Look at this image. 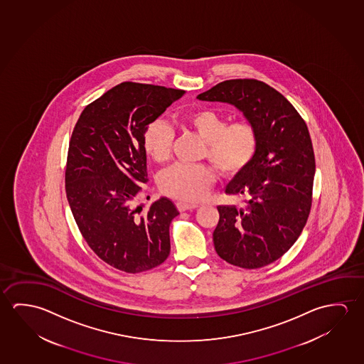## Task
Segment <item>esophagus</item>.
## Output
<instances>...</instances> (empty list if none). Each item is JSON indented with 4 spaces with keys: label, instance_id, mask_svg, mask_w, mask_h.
I'll list each match as a JSON object with an SVG mask.
<instances>
[{
    "label": "esophagus",
    "instance_id": "1",
    "mask_svg": "<svg viewBox=\"0 0 364 364\" xmlns=\"http://www.w3.org/2000/svg\"><path fill=\"white\" fill-rule=\"evenodd\" d=\"M198 208L196 203H186V202H177V208L179 211H187V210H193Z\"/></svg>",
    "mask_w": 364,
    "mask_h": 364
}]
</instances>
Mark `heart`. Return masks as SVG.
Wrapping results in <instances>:
<instances>
[{"label":"heart","instance_id":"obj_1","mask_svg":"<svg viewBox=\"0 0 364 364\" xmlns=\"http://www.w3.org/2000/svg\"><path fill=\"white\" fill-rule=\"evenodd\" d=\"M179 122L205 141L202 156H206L223 176L242 172L255 156L258 133L252 122L228 125L224 116L208 109L186 114ZM172 139L173 132L167 122H151L144 134L146 154L154 162H166L171 156ZM214 178V172L208 166L174 164L161 174L159 188L179 201L196 202L205 196Z\"/></svg>","mask_w":364,"mask_h":364}]
</instances>
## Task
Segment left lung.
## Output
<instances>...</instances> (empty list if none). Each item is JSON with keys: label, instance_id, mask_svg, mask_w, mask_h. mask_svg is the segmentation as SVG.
Listing matches in <instances>:
<instances>
[{"label": "left lung", "instance_id": "obj_1", "mask_svg": "<svg viewBox=\"0 0 364 364\" xmlns=\"http://www.w3.org/2000/svg\"><path fill=\"white\" fill-rule=\"evenodd\" d=\"M235 106L258 133L252 162L226 185L245 205H220L215 250L232 266L260 268L281 258L300 237L311 208L315 156L305 122L264 82L230 80L197 96Z\"/></svg>", "mask_w": 364, "mask_h": 364}]
</instances>
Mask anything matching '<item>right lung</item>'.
Returning <instances> with one entry per match:
<instances>
[{
  "label": "right lung",
  "instance_id": "right-lung-1",
  "mask_svg": "<svg viewBox=\"0 0 364 364\" xmlns=\"http://www.w3.org/2000/svg\"><path fill=\"white\" fill-rule=\"evenodd\" d=\"M185 93L124 82L88 105L75 124L65 169L67 198L90 248L116 269L148 271L171 252L176 205L161 197L140 214L138 197L148 181L145 130Z\"/></svg>",
  "mask_w": 364,
  "mask_h": 364
}]
</instances>
